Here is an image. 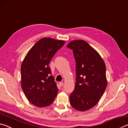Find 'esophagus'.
I'll return each mask as SVG.
<instances>
[{
    "label": "esophagus",
    "instance_id": "1",
    "mask_svg": "<svg viewBox=\"0 0 128 128\" xmlns=\"http://www.w3.org/2000/svg\"><path fill=\"white\" fill-rule=\"evenodd\" d=\"M59 85L60 86H62L64 85V83L63 82H59Z\"/></svg>",
    "mask_w": 128,
    "mask_h": 128
}]
</instances>
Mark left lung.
Segmentation results:
<instances>
[{"label": "left lung", "mask_w": 128, "mask_h": 128, "mask_svg": "<svg viewBox=\"0 0 128 128\" xmlns=\"http://www.w3.org/2000/svg\"><path fill=\"white\" fill-rule=\"evenodd\" d=\"M66 47L73 50L76 61V82L69 96L70 105L78 111H87L98 103L107 87L106 65L85 40H74Z\"/></svg>", "instance_id": "1"}]
</instances>
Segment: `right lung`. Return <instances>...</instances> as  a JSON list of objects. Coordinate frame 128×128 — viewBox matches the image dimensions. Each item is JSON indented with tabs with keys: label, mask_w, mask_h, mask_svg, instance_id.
Instances as JSON below:
<instances>
[{
	"label": "right lung",
	"mask_w": 128,
	"mask_h": 128,
	"mask_svg": "<svg viewBox=\"0 0 128 128\" xmlns=\"http://www.w3.org/2000/svg\"><path fill=\"white\" fill-rule=\"evenodd\" d=\"M64 43V40L43 38L24 59L21 66V87L28 100L34 106L47 107L57 96L58 88L48 65Z\"/></svg>",
	"instance_id": "right-lung-1"
}]
</instances>
